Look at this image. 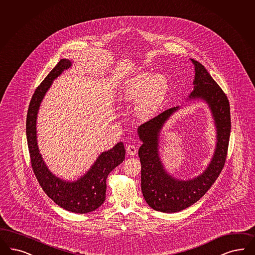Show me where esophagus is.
<instances>
[{
	"instance_id": "34e87169",
	"label": "esophagus",
	"mask_w": 255,
	"mask_h": 255,
	"mask_svg": "<svg viewBox=\"0 0 255 255\" xmlns=\"http://www.w3.org/2000/svg\"><path fill=\"white\" fill-rule=\"evenodd\" d=\"M127 152L129 154V155H135L136 152H137V147L134 145V144H128L127 146Z\"/></svg>"
}]
</instances>
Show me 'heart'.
I'll use <instances>...</instances> for the list:
<instances>
[{
	"label": "heart",
	"instance_id": "heart-1",
	"mask_svg": "<svg viewBox=\"0 0 255 255\" xmlns=\"http://www.w3.org/2000/svg\"><path fill=\"white\" fill-rule=\"evenodd\" d=\"M169 90V83L160 74L141 72L125 82L120 99L124 102L137 100L135 112L141 119L150 118L160 111Z\"/></svg>",
	"mask_w": 255,
	"mask_h": 255
}]
</instances>
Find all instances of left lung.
Masks as SVG:
<instances>
[{
  "label": "left lung",
  "mask_w": 255,
  "mask_h": 255,
  "mask_svg": "<svg viewBox=\"0 0 255 255\" xmlns=\"http://www.w3.org/2000/svg\"><path fill=\"white\" fill-rule=\"evenodd\" d=\"M195 66L194 90L187 100L208 105L217 131V144L207 168L193 179H179L170 175L160 160V131L170 117L180 107H174L138 128L142 141L139 148L142 196L152 209L162 213H176L193 205L202 198L218 178L226 160L231 132L230 104L226 95L204 66L191 59Z\"/></svg>",
  "instance_id": "left-lung-1"
}]
</instances>
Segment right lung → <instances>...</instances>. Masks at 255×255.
<instances>
[{"instance_id": "obj_1", "label": "right lung", "mask_w": 255, "mask_h": 255, "mask_svg": "<svg viewBox=\"0 0 255 255\" xmlns=\"http://www.w3.org/2000/svg\"><path fill=\"white\" fill-rule=\"evenodd\" d=\"M72 66V61L63 58L49 73L36 89L29 104L26 118V138L31 164L39 185L54 202L66 211L87 214L100 207L106 198V179L109 174L125 160L126 150L122 141L110 150L102 152L91 168L76 180H65L57 177L48 168L38 149L37 118L40 104L53 81L64 70Z\"/></svg>"}]
</instances>
